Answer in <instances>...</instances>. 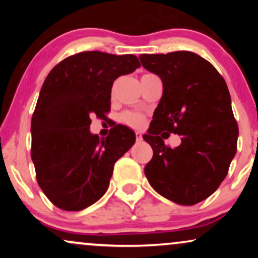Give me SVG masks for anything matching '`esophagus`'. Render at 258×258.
<instances>
[{"label":"esophagus","instance_id":"obj_1","mask_svg":"<svg viewBox=\"0 0 258 258\" xmlns=\"http://www.w3.org/2000/svg\"><path fill=\"white\" fill-rule=\"evenodd\" d=\"M136 139H137V142L142 141V139H143V137H142V135L139 132H136Z\"/></svg>","mask_w":258,"mask_h":258}]
</instances>
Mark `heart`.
Instances as JSON below:
<instances>
[{
  "label": "heart",
  "instance_id": "b5f03b06",
  "mask_svg": "<svg viewBox=\"0 0 258 258\" xmlns=\"http://www.w3.org/2000/svg\"><path fill=\"white\" fill-rule=\"evenodd\" d=\"M144 121H146V117L141 112L126 111L121 115V122L132 128H141L144 125Z\"/></svg>",
  "mask_w": 258,
  "mask_h": 258
}]
</instances>
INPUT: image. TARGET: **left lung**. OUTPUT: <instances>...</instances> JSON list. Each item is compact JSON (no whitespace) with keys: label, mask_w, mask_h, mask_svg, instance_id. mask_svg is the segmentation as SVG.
Segmentation results:
<instances>
[{"label":"left lung","mask_w":258,"mask_h":258,"mask_svg":"<svg viewBox=\"0 0 258 258\" xmlns=\"http://www.w3.org/2000/svg\"><path fill=\"white\" fill-rule=\"evenodd\" d=\"M139 59L164 86L143 136L153 148L144 173L160 195L194 205L215 193L236 153L239 128L227 84L214 65L193 52L141 54ZM170 133L181 136L177 148L163 143Z\"/></svg>","instance_id":"8db88e82"}]
</instances>
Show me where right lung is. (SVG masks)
Returning a JSON list of instances; mask_svg holds the SVG:
<instances>
[{
	"instance_id": "add662e5",
	"label": "right lung",
	"mask_w": 258,
	"mask_h": 258,
	"mask_svg": "<svg viewBox=\"0 0 258 258\" xmlns=\"http://www.w3.org/2000/svg\"><path fill=\"white\" fill-rule=\"evenodd\" d=\"M139 67L133 54L87 51L65 58L47 75L31 119V159L53 205L80 211L104 195L115 162L136 135L116 125L99 139L90 132L91 117H105L114 81Z\"/></svg>"
}]
</instances>
